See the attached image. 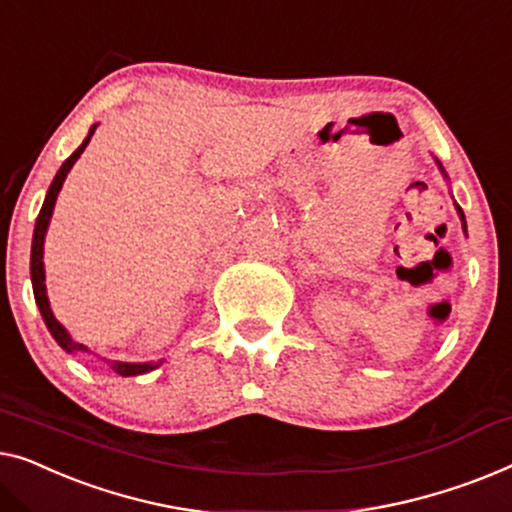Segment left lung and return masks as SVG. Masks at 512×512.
<instances>
[{
    "mask_svg": "<svg viewBox=\"0 0 512 512\" xmlns=\"http://www.w3.org/2000/svg\"><path fill=\"white\" fill-rule=\"evenodd\" d=\"M436 167H438V169H441V174H443V178H445V181H448V174H445L443 164H441V162H438V160H436ZM455 208H457V215H459V220H462V229H464V234H466V218H464V211H462V208H459V204H457V201H455ZM466 236H469V234H466Z\"/></svg>",
    "mask_w": 512,
    "mask_h": 512,
    "instance_id": "obj_1",
    "label": "left lung"
}]
</instances>
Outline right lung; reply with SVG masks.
<instances>
[{"instance_id": "add662e5", "label": "right lung", "mask_w": 512, "mask_h": 512, "mask_svg": "<svg viewBox=\"0 0 512 512\" xmlns=\"http://www.w3.org/2000/svg\"><path fill=\"white\" fill-rule=\"evenodd\" d=\"M97 127H99V122H97V125L90 127V132L83 139L81 146H78L74 153H71L67 160H64L60 171H57V174H55L53 183H50L48 192H46V199H43V206H41V211H39L37 225H34V236H32L30 276H32L34 301H37V306H39V311H41V318H43V322H46L50 336H53L55 341H57V345H60L64 352H69V355H74V352H90V348H85L83 343L74 341L69 331L64 329V325H60V322H57L53 311H50V301H48V292H46V269H43V243H46L48 225H50V218H53V208H55L57 194H60L64 181H67V174L71 171V167H74L78 157L83 155V150L88 148V143H90L92 134H95ZM106 362H109L111 371L118 373V376L129 378V376H141V373H148V371L157 369V366L162 364V359H160V362H115V359H106Z\"/></svg>"}]
</instances>
